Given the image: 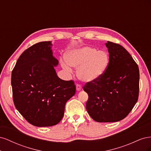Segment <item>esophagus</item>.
Here are the masks:
<instances>
[{"instance_id": "34e87169", "label": "esophagus", "mask_w": 151, "mask_h": 151, "mask_svg": "<svg viewBox=\"0 0 151 151\" xmlns=\"http://www.w3.org/2000/svg\"><path fill=\"white\" fill-rule=\"evenodd\" d=\"M76 89L77 91H80L82 89V87L79 84H76Z\"/></svg>"}]
</instances>
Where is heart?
Returning <instances> with one entry per match:
<instances>
[{
    "label": "heart",
    "mask_w": 151,
    "mask_h": 151,
    "mask_svg": "<svg viewBox=\"0 0 151 151\" xmlns=\"http://www.w3.org/2000/svg\"><path fill=\"white\" fill-rule=\"evenodd\" d=\"M65 60L69 65L77 68V77L79 80L90 83L96 81L104 75L109 65V57L106 52L98 51L93 47H84L67 52ZM68 65L62 62V67L70 71Z\"/></svg>",
    "instance_id": "obj_1"
}]
</instances>
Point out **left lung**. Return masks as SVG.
Returning a JSON list of instances; mask_svg holds the SVG:
<instances>
[{"instance_id":"1","label":"left lung","mask_w":151,"mask_h":151,"mask_svg":"<svg viewBox=\"0 0 151 151\" xmlns=\"http://www.w3.org/2000/svg\"><path fill=\"white\" fill-rule=\"evenodd\" d=\"M109 63L104 75L88 83L86 109L98 122H116L125 118L138 100L139 69L130 54L120 45L106 43Z\"/></svg>"}]
</instances>
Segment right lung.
<instances>
[{
    "label": "right lung",
    "mask_w": 151,
    "mask_h": 151,
    "mask_svg": "<svg viewBox=\"0 0 151 151\" xmlns=\"http://www.w3.org/2000/svg\"><path fill=\"white\" fill-rule=\"evenodd\" d=\"M51 42L36 43L22 53L11 75L13 101L25 119L36 127L55 125L67 101L76 93L73 81L59 78Z\"/></svg>",
    "instance_id": "1"
}]
</instances>
